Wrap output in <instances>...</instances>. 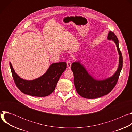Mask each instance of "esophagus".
Listing matches in <instances>:
<instances>
[{
  "instance_id": "1",
  "label": "esophagus",
  "mask_w": 132,
  "mask_h": 132,
  "mask_svg": "<svg viewBox=\"0 0 132 132\" xmlns=\"http://www.w3.org/2000/svg\"><path fill=\"white\" fill-rule=\"evenodd\" d=\"M71 61L70 60H68L67 61V68L68 69H70L71 67Z\"/></svg>"
}]
</instances>
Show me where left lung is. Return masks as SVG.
I'll use <instances>...</instances> for the list:
<instances>
[{
    "instance_id": "obj_1",
    "label": "left lung",
    "mask_w": 132,
    "mask_h": 132,
    "mask_svg": "<svg viewBox=\"0 0 132 132\" xmlns=\"http://www.w3.org/2000/svg\"><path fill=\"white\" fill-rule=\"evenodd\" d=\"M108 40L113 41L119 54V64L113 76L103 80H97L90 75L79 61L73 62L71 69L74 76V85L78 93L86 99H96L105 96L114 88L119 78L123 67V57L119 46V40L116 34L110 31Z\"/></svg>"
}]
</instances>
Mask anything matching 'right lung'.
<instances>
[{"label":"right lung","instance_id":"1","mask_svg":"<svg viewBox=\"0 0 132 132\" xmlns=\"http://www.w3.org/2000/svg\"><path fill=\"white\" fill-rule=\"evenodd\" d=\"M10 67L14 82L22 92L32 96L43 97L50 95L54 91L61 75L66 68V63L52 64L42 76L32 80L20 78L15 73L10 62Z\"/></svg>","mask_w":132,"mask_h":132}]
</instances>
